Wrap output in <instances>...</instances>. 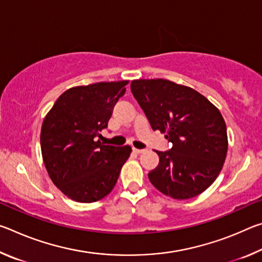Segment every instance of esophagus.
Segmentation results:
<instances>
[{
	"instance_id": "esophagus-1",
	"label": "esophagus",
	"mask_w": 262,
	"mask_h": 262,
	"mask_svg": "<svg viewBox=\"0 0 262 262\" xmlns=\"http://www.w3.org/2000/svg\"><path fill=\"white\" fill-rule=\"evenodd\" d=\"M133 151H134L135 154H142L145 151V149H137V148H133Z\"/></svg>"
}]
</instances>
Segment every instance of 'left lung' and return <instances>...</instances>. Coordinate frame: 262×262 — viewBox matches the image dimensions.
I'll return each mask as SVG.
<instances>
[{
	"label": "left lung",
	"instance_id": "1",
	"mask_svg": "<svg viewBox=\"0 0 262 262\" xmlns=\"http://www.w3.org/2000/svg\"><path fill=\"white\" fill-rule=\"evenodd\" d=\"M135 97L154 130L172 143L156 151L159 163L148 173L159 192L177 200L201 194L214 183L228 151L227 126L216 106L194 89L167 79H135Z\"/></svg>",
	"mask_w": 262,
	"mask_h": 262
}]
</instances>
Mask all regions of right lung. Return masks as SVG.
Instances as JSON below:
<instances>
[{"mask_svg": "<svg viewBox=\"0 0 262 262\" xmlns=\"http://www.w3.org/2000/svg\"><path fill=\"white\" fill-rule=\"evenodd\" d=\"M128 81L100 82L64 91L43 119L42 161L57 188L74 201L91 203L110 194L132 148L98 140Z\"/></svg>", "mask_w": 262, "mask_h": 262, "instance_id": "obj_1", "label": "right lung"}]
</instances>
